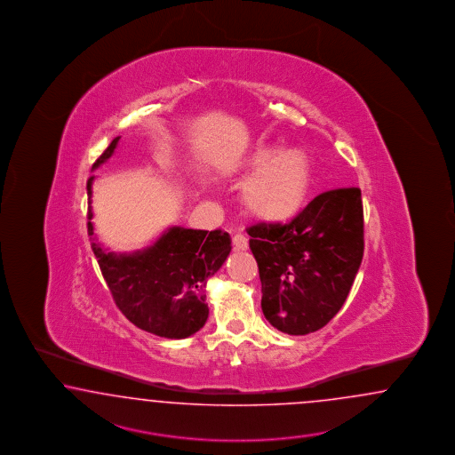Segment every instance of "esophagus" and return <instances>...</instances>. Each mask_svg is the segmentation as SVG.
I'll list each match as a JSON object with an SVG mask.
<instances>
[{
	"mask_svg": "<svg viewBox=\"0 0 455 455\" xmlns=\"http://www.w3.org/2000/svg\"><path fill=\"white\" fill-rule=\"evenodd\" d=\"M232 243H234V248L236 250V251H243V250L248 248V240H246L245 235H234V238H232Z\"/></svg>",
	"mask_w": 455,
	"mask_h": 455,
	"instance_id": "1",
	"label": "esophagus"
}]
</instances>
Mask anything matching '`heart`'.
Instances as JSON below:
<instances>
[{
	"label": "heart",
	"instance_id": "obj_1",
	"mask_svg": "<svg viewBox=\"0 0 455 455\" xmlns=\"http://www.w3.org/2000/svg\"><path fill=\"white\" fill-rule=\"evenodd\" d=\"M243 167L253 172L242 188V204L248 215L267 223L291 220L307 204L313 171L305 150L259 146Z\"/></svg>",
	"mask_w": 455,
	"mask_h": 455
}]
</instances>
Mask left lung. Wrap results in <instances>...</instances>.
I'll use <instances>...</instances> for the list:
<instances>
[{"label": "left lung", "mask_w": 455, "mask_h": 455, "mask_svg": "<svg viewBox=\"0 0 455 455\" xmlns=\"http://www.w3.org/2000/svg\"><path fill=\"white\" fill-rule=\"evenodd\" d=\"M246 232L271 326L293 336L326 326L343 307L364 253L361 190L323 192L293 220L257 223Z\"/></svg>", "instance_id": "1"}]
</instances>
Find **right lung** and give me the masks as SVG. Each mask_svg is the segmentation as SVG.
Segmentation results:
<instances>
[{"label": "right lung", "mask_w": 455, "mask_h": 455, "mask_svg": "<svg viewBox=\"0 0 455 455\" xmlns=\"http://www.w3.org/2000/svg\"><path fill=\"white\" fill-rule=\"evenodd\" d=\"M116 137L92 169L111 157ZM92 180H87V234L99 268L124 316L160 338L182 339L204 328L209 318L205 286L230 255V235L221 230L172 227L154 245L132 253H112L99 243L92 227Z\"/></svg>", "instance_id": "right-lung-1"}]
</instances>
